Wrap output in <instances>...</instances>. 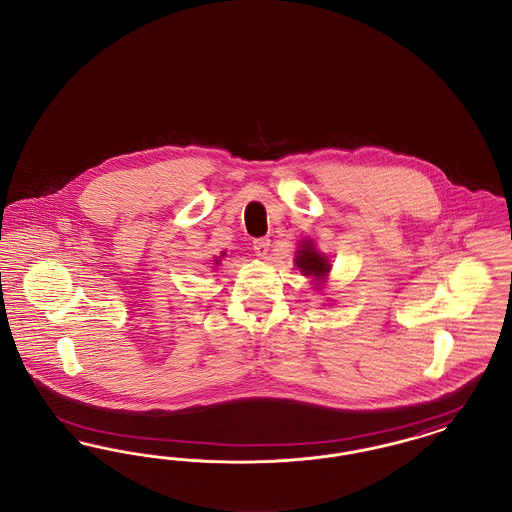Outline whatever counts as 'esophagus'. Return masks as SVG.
<instances>
[{"instance_id":"1","label":"esophagus","mask_w":512,"mask_h":512,"mask_svg":"<svg viewBox=\"0 0 512 512\" xmlns=\"http://www.w3.org/2000/svg\"><path fill=\"white\" fill-rule=\"evenodd\" d=\"M268 247H270V240H268V238H257V240H253L255 253H257L259 257H263V259L268 255Z\"/></svg>"}]
</instances>
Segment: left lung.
I'll use <instances>...</instances> for the list:
<instances>
[{
  "instance_id": "8db88e82",
  "label": "left lung",
  "mask_w": 512,
  "mask_h": 512,
  "mask_svg": "<svg viewBox=\"0 0 512 512\" xmlns=\"http://www.w3.org/2000/svg\"><path fill=\"white\" fill-rule=\"evenodd\" d=\"M303 249L297 251L295 257V265L301 268V272L305 276H313V278H322L328 272V259L324 255H320L311 245H301Z\"/></svg>"
}]
</instances>
